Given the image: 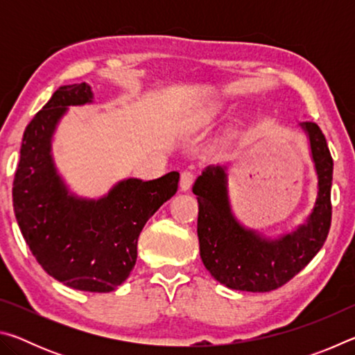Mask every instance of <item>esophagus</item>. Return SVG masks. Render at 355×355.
<instances>
[{"instance_id":"obj_1","label":"esophagus","mask_w":355,"mask_h":355,"mask_svg":"<svg viewBox=\"0 0 355 355\" xmlns=\"http://www.w3.org/2000/svg\"><path fill=\"white\" fill-rule=\"evenodd\" d=\"M192 183H194V175L191 172H183L182 177H180V189L189 191Z\"/></svg>"}]
</instances>
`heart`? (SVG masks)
<instances>
[{"label": "heart", "instance_id": "heart-1", "mask_svg": "<svg viewBox=\"0 0 355 355\" xmlns=\"http://www.w3.org/2000/svg\"><path fill=\"white\" fill-rule=\"evenodd\" d=\"M214 116H216L214 111H208V112L205 114V120H207V122H209V120H213Z\"/></svg>", "mask_w": 355, "mask_h": 355}]
</instances>
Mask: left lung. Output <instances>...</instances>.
Here are the masks:
<instances>
[{"instance_id": "8db88e82", "label": "left lung", "mask_w": 355, "mask_h": 355, "mask_svg": "<svg viewBox=\"0 0 355 355\" xmlns=\"http://www.w3.org/2000/svg\"><path fill=\"white\" fill-rule=\"evenodd\" d=\"M300 128L309 136L318 196L309 218L293 232L266 238L244 227L232 211L225 167L208 166L192 186L199 202L200 258L209 274L227 288L252 293L277 290L302 271L326 241L332 219L334 161L316 123L302 122Z\"/></svg>"}]
</instances>
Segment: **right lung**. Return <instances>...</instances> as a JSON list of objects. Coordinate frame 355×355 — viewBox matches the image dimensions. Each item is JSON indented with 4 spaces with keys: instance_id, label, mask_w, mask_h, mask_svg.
Wrapping results in <instances>:
<instances>
[{
    "instance_id": "right-lung-1",
    "label": "right lung",
    "mask_w": 355,
    "mask_h": 355,
    "mask_svg": "<svg viewBox=\"0 0 355 355\" xmlns=\"http://www.w3.org/2000/svg\"><path fill=\"white\" fill-rule=\"evenodd\" d=\"M89 84H69L53 94L23 135L12 202L35 260L64 285L110 293L128 279L146 222L178 189V172L142 182L127 178L100 199L71 194L55 166L51 141L69 106L92 103Z\"/></svg>"
}]
</instances>
